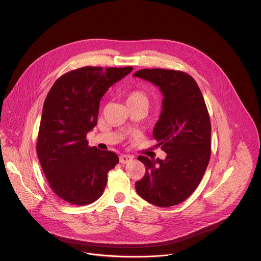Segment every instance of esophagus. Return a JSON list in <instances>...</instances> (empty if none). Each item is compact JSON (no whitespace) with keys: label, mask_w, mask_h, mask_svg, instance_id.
<instances>
[{"label":"esophagus","mask_w":261,"mask_h":261,"mask_svg":"<svg viewBox=\"0 0 261 261\" xmlns=\"http://www.w3.org/2000/svg\"><path fill=\"white\" fill-rule=\"evenodd\" d=\"M133 160V156L131 155H121L120 156V162L122 164H126V163H129Z\"/></svg>","instance_id":"1"}]
</instances>
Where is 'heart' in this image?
Segmentation results:
<instances>
[{
	"mask_svg": "<svg viewBox=\"0 0 261 261\" xmlns=\"http://www.w3.org/2000/svg\"><path fill=\"white\" fill-rule=\"evenodd\" d=\"M126 103L128 106L142 105L147 108L148 103H150V98H148V95L146 94V92L142 90H133L127 94Z\"/></svg>",
	"mask_w": 261,
	"mask_h": 261,
	"instance_id": "1",
	"label": "heart"
}]
</instances>
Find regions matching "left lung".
Wrapping results in <instances>:
<instances>
[{
    "label": "left lung",
    "instance_id": "8db88e82",
    "mask_svg": "<svg viewBox=\"0 0 261 261\" xmlns=\"http://www.w3.org/2000/svg\"><path fill=\"white\" fill-rule=\"evenodd\" d=\"M133 76L151 82L163 95L153 135L167 156H139L144 176L136 192L150 203L167 207L187 199L197 188L211 157V121L196 82L189 74L167 69H142Z\"/></svg>",
    "mask_w": 261,
    "mask_h": 261
}]
</instances>
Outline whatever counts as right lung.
I'll use <instances>...</instances> for the list:
<instances>
[{
	"mask_svg": "<svg viewBox=\"0 0 261 261\" xmlns=\"http://www.w3.org/2000/svg\"><path fill=\"white\" fill-rule=\"evenodd\" d=\"M133 67L87 66L59 77L43 104L37 140L42 170L51 190L71 204L87 205L103 193L107 173L119 163L111 151L89 146L87 133L97 125L100 100Z\"/></svg>",
	"mask_w": 261,
	"mask_h": 261,
	"instance_id": "add662e5",
	"label": "right lung"
}]
</instances>
